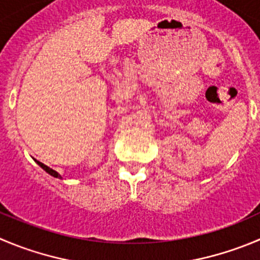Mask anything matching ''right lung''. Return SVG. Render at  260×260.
<instances>
[{
  "label": "right lung",
  "instance_id": "right-lung-1",
  "mask_svg": "<svg viewBox=\"0 0 260 260\" xmlns=\"http://www.w3.org/2000/svg\"><path fill=\"white\" fill-rule=\"evenodd\" d=\"M36 162H37V163H38V165H39V166H41L42 169H43V170H44V171H46V172H47V174H49V175H51V176H53V177H57V179H61V175H60V174H58V172H57V171H54V170L49 169L48 166H46V165H44V163L39 162V160H37V159H36Z\"/></svg>",
  "mask_w": 260,
  "mask_h": 260
}]
</instances>
